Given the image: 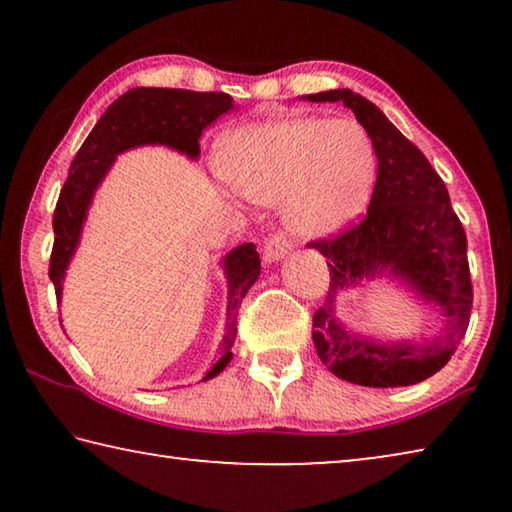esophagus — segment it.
I'll return each mask as SVG.
<instances>
[{"label": "esophagus", "instance_id": "34e87169", "mask_svg": "<svg viewBox=\"0 0 512 512\" xmlns=\"http://www.w3.org/2000/svg\"><path fill=\"white\" fill-rule=\"evenodd\" d=\"M289 253H291V241L284 237L282 232H277V235H271L264 241L262 257L268 264L280 262V259H284V255H289Z\"/></svg>", "mask_w": 512, "mask_h": 512}]
</instances>
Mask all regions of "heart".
Here are the masks:
<instances>
[{"instance_id":"obj_1","label":"heart","mask_w":512,"mask_h":512,"mask_svg":"<svg viewBox=\"0 0 512 512\" xmlns=\"http://www.w3.org/2000/svg\"><path fill=\"white\" fill-rule=\"evenodd\" d=\"M221 178L250 203L275 205L302 237H332L366 212L377 178V151L352 117L255 121L219 146Z\"/></svg>"}]
</instances>
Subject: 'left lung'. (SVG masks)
<instances>
[{"label": "left lung", "instance_id": "obj_1", "mask_svg": "<svg viewBox=\"0 0 512 512\" xmlns=\"http://www.w3.org/2000/svg\"><path fill=\"white\" fill-rule=\"evenodd\" d=\"M341 101L366 126L377 151V185L366 219L336 239L309 244L327 257L329 291L314 314L320 361L332 375L370 388L411 386L445 366L467 332L472 282L467 237L443 180L422 151L397 131L375 103L352 90L302 97ZM391 279L439 318L429 340L381 342L354 333L335 316V298L368 281Z\"/></svg>", "mask_w": 512, "mask_h": 512}]
</instances>
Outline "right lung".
Returning <instances> with one entry per match:
<instances>
[{
	"mask_svg": "<svg viewBox=\"0 0 512 512\" xmlns=\"http://www.w3.org/2000/svg\"><path fill=\"white\" fill-rule=\"evenodd\" d=\"M235 108L225 92H192L173 88H133L112 103L92 128L88 140L76 153L69 167L65 187L60 189L54 212V250H51L49 277L56 287V298H63V282L69 262L81 244L83 225L99 185L106 180L117 155L137 146H167L201 158V133L225 112ZM228 282V311L225 334L219 343V359L205 372L203 381L212 379L228 366L237 336V311L241 300L262 271L255 244H241L221 259Z\"/></svg>",
	"mask_w": 512,
	"mask_h": 512,
	"instance_id": "add662e5",
	"label": "right lung"
}]
</instances>
